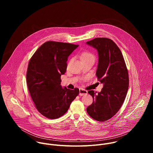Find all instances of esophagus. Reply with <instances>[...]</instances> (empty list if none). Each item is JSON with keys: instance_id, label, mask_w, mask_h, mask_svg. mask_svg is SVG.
<instances>
[{"instance_id": "obj_1", "label": "esophagus", "mask_w": 153, "mask_h": 153, "mask_svg": "<svg viewBox=\"0 0 153 153\" xmlns=\"http://www.w3.org/2000/svg\"><path fill=\"white\" fill-rule=\"evenodd\" d=\"M87 93H88V91H87L86 90L83 89V88H80L79 90V95L80 96H84V95H86L87 94Z\"/></svg>"}]
</instances>
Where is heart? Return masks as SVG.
<instances>
[{
  "mask_svg": "<svg viewBox=\"0 0 153 153\" xmlns=\"http://www.w3.org/2000/svg\"><path fill=\"white\" fill-rule=\"evenodd\" d=\"M80 57H81V60H83V59H88V58H94V55L91 53H90L89 51H84V52H83L81 54Z\"/></svg>",
  "mask_w": 153,
  "mask_h": 153,
  "instance_id": "b5f03b06",
  "label": "heart"
}]
</instances>
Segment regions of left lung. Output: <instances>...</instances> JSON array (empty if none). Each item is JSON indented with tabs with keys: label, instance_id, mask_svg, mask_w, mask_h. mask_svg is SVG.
Returning a JSON list of instances; mask_svg holds the SVG:
<instances>
[{
	"label": "left lung",
	"instance_id": "8db88e82",
	"mask_svg": "<svg viewBox=\"0 0 153 153\" xmlns=\"http://www.w3.org/2000/svg\"><path fill=\"white\" fill-rule=\"evenodd\" d=\"M98 51L96 76L103 87L100 93H88L93 102L86 111L96 120L104 122L113 117L121 108L127 94L129 76L122 53L110 39L97 37L86 42Z\"/></svg>",
	"mask_w": 153,
	"mask_h": 153
}]
</instances>
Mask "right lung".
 Segmentation results:
<instances>
[{"mask_svg": "<svg viewBox=\"0 0 153 153\" xmlns=\"http://www.w3.org/2000/svg\"><path fill=\"white\" fill-rule=\"evenodd\" d=\"M78 45L48 41L42 44L30 60L28 88L37 111L50 119L62 116L79 93V90L62 88L60 76L66 72L68 56Z\"/></svg>", "mask_w": 153, "mask_h": 153, "instance_id": "add662e5", "label": "right lung"}]
</instances>
